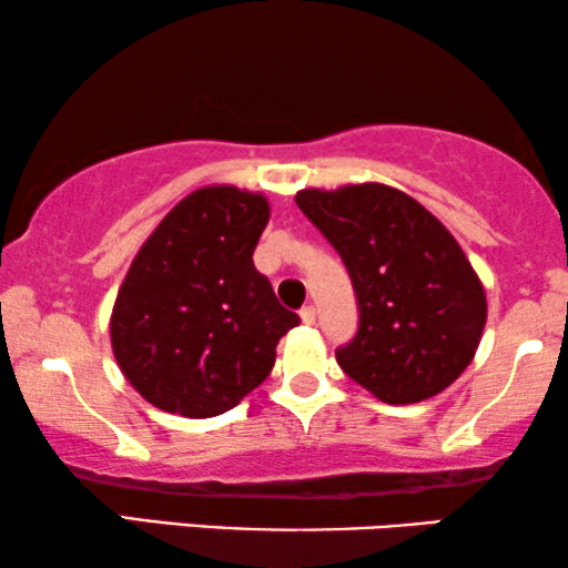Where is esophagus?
Segmentation results:
<instances>
[{"instance_id": "1", "label": "esophagus", "mask_w": 568, "mask_h": 568, "mask_svg": "<svg viewBox=\"0 0 568 568\" xmlns=\"http://www.w3.org/2000/svg\"><path fill=\"white\" fill-rule=\"evenodd\" d=\"M300 317H302V323H305V325H313V323L317 321V313H315V307H313V305L302 307V310H300Z\"/></svg>"}]
</instances>
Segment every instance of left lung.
Here are the masks:
<instances>
[{"label": "left lung", "instance_id": "8db88e82", "mask_svg": "<svg viewBox=\"0 0 568 568\" xmlns=\"http://www.w3.org/2000/svg\"><path fill=\"white\" fill-rule=\"evenodd\" d=\"M294 201L352 276L359 328L336 348L341 369L393 406L453 385L478 348L486 294L445 224L383 183Z\"/></svg>", "mask_w": 568, "mask_h": 568}]
</instances>
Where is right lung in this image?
<instances>
[{
	"instance_id": "1",
	"label": "right lung",
	"mask_w": 568,
	"mask_h": 568,
	"mask_svg": "<svg viewBox=\"0 0 568 568\" xmlns=\"http://www.w3.org/2000/svg\"><path fill=\"white\" fill-rule=\"evenodd\" d=\"M268 201L235 185L185 196L136 253L111 315L115 362L168 414L220 416L268 377L300 325L278 305L253 251Z\"/></svg>"
}]
</instances>
